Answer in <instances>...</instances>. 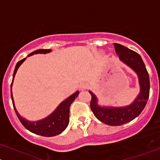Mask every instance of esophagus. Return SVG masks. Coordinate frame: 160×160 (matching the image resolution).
I'll return each mask as SVG.
<instances>
[{"mask_svg":"<svg viewBox=\"0 0 160 160\" xmlns=\"http://www.w3.org/2000/svg\"><path fill=\"white\" fill-rule=\"evenodd\" d=\"M87 88H88V85H87V83H85V82H82V83H81L80 85L81 90H85Z\"/></svg>","mask_w":160,"mask_h":160,"instance_id":"1","label":"esophagus"}]
</instances>
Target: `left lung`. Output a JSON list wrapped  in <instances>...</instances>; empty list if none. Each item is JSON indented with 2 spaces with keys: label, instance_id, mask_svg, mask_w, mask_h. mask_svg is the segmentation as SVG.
Listing matches in <instances>:
<instances>
[{
  "label": "left lung",
  "instance_id": "8db88e82",
  "mask_svg": "<svg viewBox=\"0 0 160 160\" xmlns=\"http://www.w3.org/2000/svg\"><path fill=\"white\" fill-rule=\"evenodd\" d=\"M114 46L120 61L138 75L140 92L132 104L123 107L100 106L98 105L96 96L91 91L89 93L92 95L90 107L95 117L105 124L116 126L126 124L139 116L149 99L150 83L149 73L141 56L122 44L114 43Z\"/></svg>",
  "mask_w": 160,
  "mask_h": 160
}]
</instances>
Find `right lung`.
Listing matches in <instances>:
<instances>
[{"label":"right lung","instance_id":"right-lung-1","mask_svg":"<svg viewBox=\"0 0 160 160\" xmlns=\"http://www.w3.org/2000/svg\"><path fill=\"white\" fill-rule=\"evenodd\" d=\"M51 52H52L51 49H38V50H36L34 52H31V54H29L28 57L34 55V54H46L49 53ZM25 59L26 58H24L22 60L19 61L18 62L15 66V68H14V74H13V80L11 85V94L14 111H15L18 118H19L20 122L22 123L23 126L28 130L31 132L34 133V134L40 135V136H48V137H52V136L59 135L66 129L67 126H68L69 122V109H70V105L73 102L75 98L78 97L79 92L77 91L74 94H72L71 96L66 98L65 101L62 102L50 116L46 117L43 119L36 122H30L28 120L25 119V118H22V117L20 116L19 113L18 112L17 109H16L15 106H14L11 88H12L13 81H14L16 72H17L20 65L25 61Z\"/></svg>","mask_w":160,"mask_h":160}]
</instances>
